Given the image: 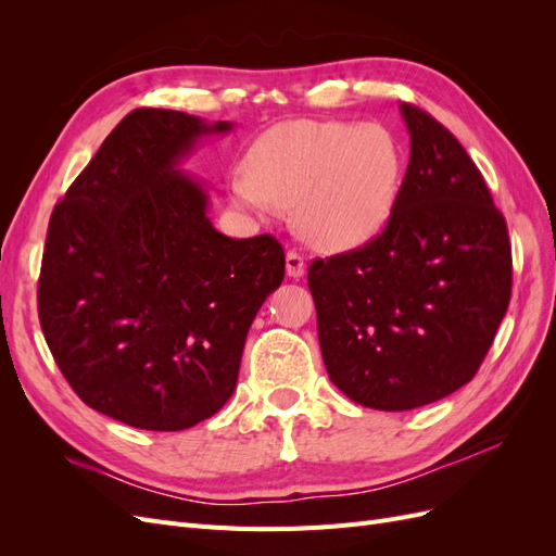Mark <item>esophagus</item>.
Returning <instances> with one entry per match:
<instances>
[{"instance_id":"obj_1","label":"esophagus","mask_w":556,"mask_h":556,"mask_svg":"<svg viewBox=\"0 0 556 556\" xmlns=\"http://www.w3.org/2000/svg\"><path fill=\"white\" fill-rule=\"evenodd\" d=\"M285 268H288L290 278H301L306 274V262H304V257L299 255V252L290 250L288 255H285Z\"/></svg>"}]
</instances>
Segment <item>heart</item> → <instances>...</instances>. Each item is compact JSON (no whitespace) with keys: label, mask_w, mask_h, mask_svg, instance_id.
<instances>
[{"label":"heart","mask_w":556,"mask_h":556,"mask_svg":"<svg viewBox=\"0 0 556 556\" xmlns=\"http://www.w3.org/2000/svg\"><path fill=\"white\" fill-rule=\"evenodd\" d=\"M403 155L378 123L292 121L252 143L248 169L229 182L233 204L252 215L292 206L311 245L345 252L378 239L399 204Z\"/></svg>","instance_id":"1"}]
</instances>
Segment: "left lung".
<instances>
[{
  "instance_id": "8db88e82",
  "label": "left lung",
  "mask_w": 556,
  "mask_h": 556,
  "mask_svg": "<svg viewBox=\"0 0 556 556\" xmlns=\"http://www.w3.org/2000/svg\"><path fill=\"white\" fill-rule=\"evenodd\" d=\"M410 162L378 239L315 260L308 288L331 382L374 410H413L476 376L508 311V227L464 146L399 106Z\"/></svg>"
}]
</instances>
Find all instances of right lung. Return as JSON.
<instances>
[{
    "label": "right lung",
    "instance_id": "obj_1",
    "mask_svg": "<svg viewBox=\"0 0 556 556\" xmlns=\"http://www.w3.org/2000/svg\"><path fill=\"white\" fill-rule=\"evenodd\" d=\"M231 129L131 111L50 215L46 343L74 392L123 425L180 431L220 410L252 319L282 282L280 243L217 231L206 182L180 169L199 141Z\"/></svg>",
    "mask_w": 556,
    "mask_h": 556
}]
</instances>
